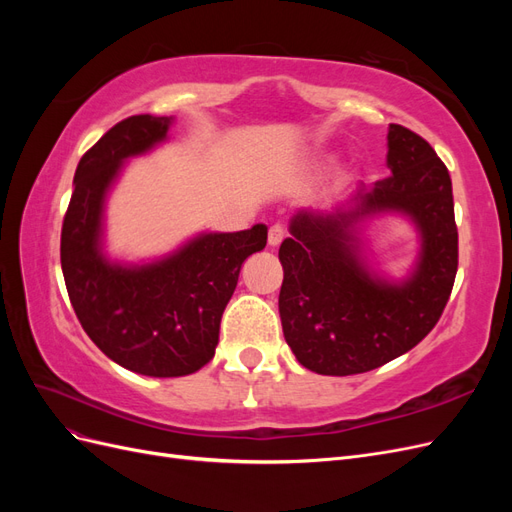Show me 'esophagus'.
<instances>
[{
    "label": "esophagus",
    "mask_w": 512,
    "mask_h": 512,
    "mask_svg": "<svg viewBox=\"0 0 512 512\" xmlns=\"http://www.w3.org/2000/svg\"><path fill=\"white\" fill-rule=\"evenodd\" d=\"M284 237H286V228L282 224H273L269 228V245H273V247L280 245L284 241Z\"/></svg>",
    "instance_id": "esophagus-1"
}]
</instances>
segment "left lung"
Listing matches in <instances>:
<instances>
[{
	"instance_id": "1",
	"label": "left lung",
	"mask_w": 512,
	"mask_h": 512,
	"mask_svg": "<svg viewBox=\"0 0 512 512\" xmlns=\"http://www.w3.org/2000/svg\"><path fill=\"white\" fill-rule=\"evenodd\" d=\"M391 175L356 194L350 213L294 215L280 245V316L297 361L322 376L371 371L412 350L436 327L459 262L453 183L416 132L389 126ZM404 210L424 235L422 262L401 287L371 278L353 254L351 226L365 212Z\"/></svg>"
}]
</instances>
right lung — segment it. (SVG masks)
<instances>
[{"mask_svg":"<svg viewBox=\"0 0 512 512\" xmlns=\"http://www.w3.org/2000/svg\"><path fill=\"white\" fill-rule=\"evenodd\" d=\"M170 117L134 115L85 151L61 226V271L81 327L108 359L153 378L194 374L218 346L220 320L243 260L267 245V226L213 232L141 269L98 250L102 203L121 162L160 143Z\"/></svg>","mask_w":512,"mask_h":512,"instance_id":"1","label":"right lung"}]
</instances>
